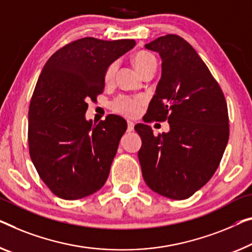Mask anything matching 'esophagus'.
<instances>
[{
  "label": "esophagus",
  "mask_w": 252,
  "mask_h": 252,
  "mask_svg": "<svg viewBox=\"0 0 252 252\" xmlns=\"http://www.w3.org/2000/svg\"><path fill=\"white\" fill-rule=\"evenodd\" d=\"M134 129V123L132 121H127V131L131 132Z\"/></svg>",
  "instance_id": "1"
}]
</instances>
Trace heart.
<instances>
[{
  "mask_svg": "<svg viewBox=\"0 0 252 252\" xmlns=\"http://www.w3.org/2000/svg\"><path fill=\"white\" fill-rule=\"evenodd\" d=\"M132 62L139 73H142L145 70L149 69V67L155 66L156 67V59L148 53V52L140 51L137 52L133 55ZM116 71V63H112V64L107 67L106 72H105V81L110 82L113 79ZM142 100L137 97H127V96H121L119 97L115 102L112 104V108L116 112L126 116H136L139 111H140V105Z\"/></svg>",
  "mask_w": 252,
  "mask_h": 252,
  "instance_id": "b5f03b06",
  "label": "heart"
}]
</instances>
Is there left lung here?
<instances>
[{
	"label": "left lung",
	"instance_id": "left-lung-1",
	"mask_svg": "<svg viewBox=\"0 0 252 252\" xmlns=\"http://www.w3.org/2000/svg\"><path fill=\"white\" fill-rule=\"evenodd\" d=\"M158 53L162 76L145 122L165 121L170 131L154 136L138 123V158L147 186L164 197L192 196L215 173L228 141L227 105L222 89L191 45L166 35L145 45Z\"/></svg>",
	"mask_w": 252,
	"mask_h": 252
}]
</instances>
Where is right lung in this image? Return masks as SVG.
Returning <instances> with one entry per match:
<instances>
[{"instance_id": "right-lung-1", "label": "right lung", "mask_w": 252, "mask_h": 252, "mask_svg": "<svg viewBox=\"0 0 252 252\" xmlns=\"http://www.w3.org/2000/svg\"><path fill=\"white\" fill-rule=\"evenodd\" d=\"M134 45L85 37L44 65L29 105L28 142L40 179L55 196L77 200L106 182L126 122L111 114L94 126L85 116L87 100L103 92L107 67Z\"/></svg>"}]
</instances>
